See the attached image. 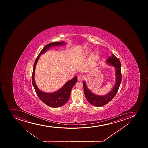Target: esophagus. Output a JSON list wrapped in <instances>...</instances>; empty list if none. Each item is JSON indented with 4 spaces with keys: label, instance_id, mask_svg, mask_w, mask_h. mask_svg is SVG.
<instances>
[{
    "label": "esophagus",
    "instance_id": "esophagus-1",
    "mask_svg": "<svg viewBox=\"0 0 148 148\" xmlns=\"http://www.w3.org/2000/svg\"><path fill=\"white\" fill-rule=\"evenodd\" d=\"M84 79V77L82 75H79L78 77V80L79 81H82Z\"/></svg>",
    "mask_w": 148,
    "mask_h": 148
}]
</instances>
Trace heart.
<instances>
[{
	"mask_svg": "<svg viewBox=\"0 0 148 148\" xmlns=\"http://www.w3.org/2000/svg\"><path fill=\"white\" fill-rule=\"evenodd\" d=\"M90 53H91V51L87 50V51H85V54L87 56V55H89ZM99 53H97V52L93 53L92 54V57H91V59L92 60V61H94L95 60H97V59L98 58V57H99Z\"/></svg>",
	"mask_w": 148,
	"mask_h": 148,
	"instance_id": "b5f03b06",
	"label": "heart"
}]
</instances>
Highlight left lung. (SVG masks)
<instances>
[{
	"mask_svg": "<svg viewBox=\"0 0 148 148\" xmlns=\"http://www.w3.org/2000/svg\"><path fill=\"white\" fill-rule=\"evenodd\" d=\"M106 62L110 66H114L116 69V79L115 84L113 88L108 94L105 95H95L89 90L85 82L84 81L83 82L84 92L87 100L90 104L95 107H102L111 101L117 94L120 84L121 83V64L119 59L116 57L114 54H112L111 57H108Z\"/></svg>",
	"mask_w": 148,
	"mask_h": 148,
	"instance_id": "obj_1",
	"label": "left lung"
}]
</instances>
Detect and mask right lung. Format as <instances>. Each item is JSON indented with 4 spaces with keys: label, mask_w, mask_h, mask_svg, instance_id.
<instances>
[{
    "label": "right lung",
    "mask_w": 148,
    "mask_h": 148,
    "mask_svg": "<svg viewBox=\"0 0 148 148\" xmlns=\"http://www.w3.org/2000/svg\"><path fill=\"white\" fill-rule=\"evenodd\" d=\"M64 44L65 42L64 41H62V42L50 43L49 44L46 45L43 48L42 50H41L40 54H38V57H37L34 63V67H33L32 76V82L36 92L40 99L41 100L44 104L52 108L61 107L67 102L70 97V92H71L72 88L77 82V77H75L72 79L68 81L61 89L58 90L57 91H56L55 92H51V93L43 92L42 91H40L38 88L35 82L34 76H35L36 66L37 64V62L38 61L40 56L44 53L51 47L64 45Z\"/></svg>",
    "instance_id": "1"
}]
</instances>
